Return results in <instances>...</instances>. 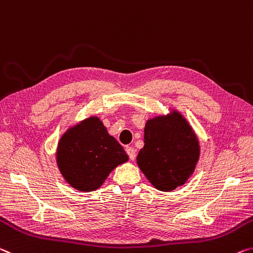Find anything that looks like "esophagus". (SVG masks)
<instances>
[{
  "label": "esophagus",
  "instance_id": "esophagus-1",
  "mask_svg": "<svg viewBox=\"0 0 253 253\" xmlns=\"http://www.w3.org/2000/svg\"><path fill=\"white\" fill-rule=\"evenodd\" d=\"M126 154H127V156H129V158L131 160L135 159V149L133 147H126Z\"/></svg>",
  "mask_w": 253,
  "mask_h": 253
}]
</instances>
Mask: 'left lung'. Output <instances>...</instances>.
<instances>
[{
    "label": "left lung",
    "instance_id": "8db88e82",
    "mask_svg": "<svg viewBox=\"0 0 253 253\" xmlns=\"http://www.w3.org/2000/svg\"><path fill=\"white\" fill-rule=\"evenodd\" d=\"M200 144L183 115L173 111L167 117L148 120L144 146L136 163L157 189L171 192L184 185L195 170Z\"/></svg>",
    "mask_w": 253,
    "mask_h": 253
}]
</instances>
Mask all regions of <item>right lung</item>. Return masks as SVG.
<instances>
[{"label":"right lung","mask_w":253,"mask_h":253,"mask_svg":"<svg viewBox=\"0 0 253 253\" xmlns=\"http://www.w3.org/2000/svg\"><path fill=\"white\" fill-rule=\"evenodd\" d=\"M57 165L66 181L81 192H93L129 157L107 133L97 117H90L65 132L57 148Z\"/></svg>","instance_id":"1"}]
</instances>
